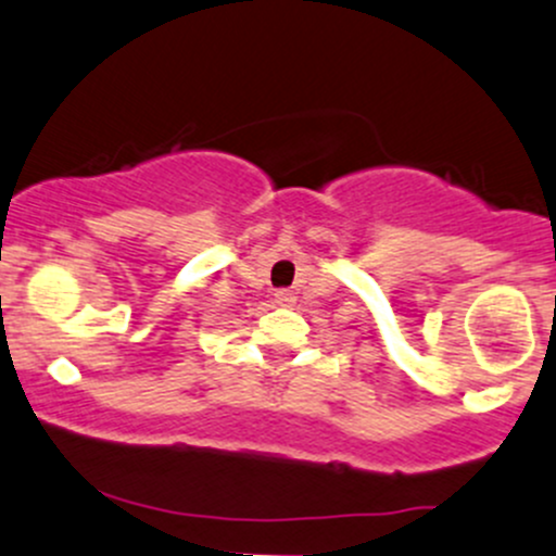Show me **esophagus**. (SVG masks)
<instances>
[{"label":"esophagus","instance_id":"1","mask_svg":"<svg viewBox=\"0 0 556 556\" xmlns=\"http://www.w3.org/2000/svg\"><path fill=\"white\" fill-rule=\"evenodd\" d=\"M274 301H277V306H293L295 293L293 290H277V293H274Z\"/></svg>","mask_w":556,"mask_h":556}]
</instances>
